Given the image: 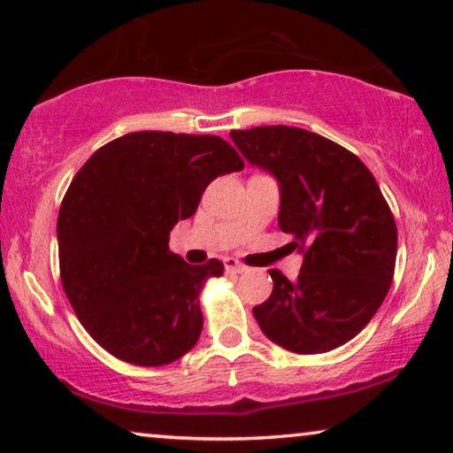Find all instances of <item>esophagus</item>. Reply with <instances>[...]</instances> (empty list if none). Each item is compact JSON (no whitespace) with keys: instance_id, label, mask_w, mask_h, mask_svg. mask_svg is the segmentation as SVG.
I'll return each mask as SVG.
<instances>
[{"instance_id":"1","label":"esophagus","mask_w":453,"mask_h":453,"mask_svg":"<svg viewBox=\"0 0 453 453\" xmlns=\"http://www.w3.org/2000/svg\"><path fill=\"white\" fill-rule=\"evenodd\" d=\"M224 265H226V270H227V273H234V274H242V273H246V266L242 265V262L235 260V258H226V260H224Z\"/></svg>"}]
</instances>
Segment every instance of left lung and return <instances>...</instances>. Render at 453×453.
I'll use <instances>...</instances> for the list:
<instances>
[{"mask_svg":"<svg viewBox=\"0 0 453 453\" xmlns=\"http://www.w3.org/2000/svg\"><path fill=\"white\" fill-rule=\"evenodd\" d=\"M250 165L280 188L279 226L303 254L288 280L270 270L273 295L252 313L268 340L323 354L352 340L387 296L396 226L372 173L335 142L291 126L229 132Z\"/></svg>","mask_w":453,"mask_h":453,"instance_id":"8db88e82","label":"left lung"}]
</instances>
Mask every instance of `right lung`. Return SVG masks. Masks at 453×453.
<instances>
[{
  "label": "right lung",
  "mask_w": 453,
  "mask_h": 453,
  "mask_svg": "<svg viewBox=\"0 0 453 453\" xmlns=\"http://www.w3.org/2000/svg\"><path fill=\"white\" fill-rule=\"evenodd\" d=\"M242 168L219 136L134 132L101 146L75 174L57 224L60 280L111 356L165 366L197 343L199 295L224 265H187L168 235L197 211L213 179Z\"/></svg>",
  "instance_id": "obj_1"
}]
</instances>
